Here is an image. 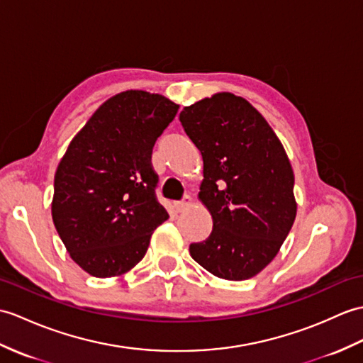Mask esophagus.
<instances>
[{"label": "esophagus", "instance_id": "1", "mask_svg": "<svg viewBox=\"0 0 363 363\" xmlns=\"http://www.w3.org/2000/svg\"><path fill=\"white\" fill-rule=\"evenodd\" d=\"M190 204H191V198L190 196H185L182 201H178V202H174L173 204V207H174V210L178 213H181V212H184L185 208L187 207H190Z\"/></svg>", "mask_w": 363, "mask_h": 363}]
</instances>
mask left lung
I'll list each match as a JSON object with an SVG mask.
<instances>
[{"mask_svg":"<svg viewBox=\"0 0 363 363\" xmlns=\"http://www.w3.org/2000/svg\"><path fill=\"white\" fill-rule=\"evenodd\" d=\"M179 121L202 156L198 198L213 221L190 255L223 280H249L277 257L296 220L289 157L258 109L232 92L185 106Z\"/></svg>","mask_w":363,"mask_h":363,"instance_id":"1","label":"left lung"}]
</instances>
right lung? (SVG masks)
<instances>
[{"mask_svg": "<svg viewBox=\"0 0 363 363\" xmlns=\"http://www.w3.org/2000/svg\"><path fill=\"white\" fill-rule=\"evenodd\" d=\"M179 105L140 89L100 105L58 162L50 204L69 257L97 278L123 275L167 218L155 196L151 150Z\"/></svg>", "mask_w": 363, "mask_h": 363, "instance_id": "right-lung-1", "label": "right lung"}]
</instances>
